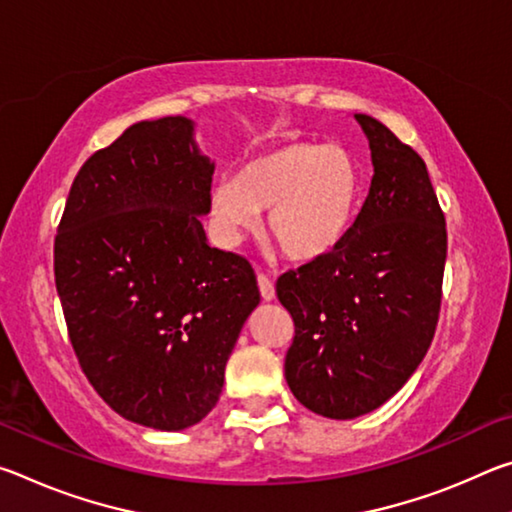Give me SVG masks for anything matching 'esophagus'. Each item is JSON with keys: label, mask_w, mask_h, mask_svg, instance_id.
I'll list each match as a JSON object with an SVG mask.
<instances>
[{"label": "esophagus", "mask_w": 512, "mask_h": 512, "mask_svg": "<svg viewBox=\"0 0 512 512\" xmlns=\"http://www.w3.org/2000/svg\"><path fill=\"white\" fill-rule=\"evenodd\" d=\"M257 284H259V293H262L264 300L275 298V287H273L271 277L264 275V273H257Z\"/></svg>", "instance_id": "obj_1"}]
</instances>
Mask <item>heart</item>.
I'll return each mask as SVG.
<instances>
[{
    "label": "heart",
    "mask_w": 512,
    "mask_h": 512,
    "mask_svg": "<svg viewBox=\"0 0 512 512\" xmlns=\"http://www.w3.org/2000/svg\"><path fill=\"white\" fill-rule=\"evenodd\" d=\"M361 192V169L345 146L291 140L255 155L237 176L216 180L207 212L214 235L235 246L268 210V237L282 255L311 262L348 237Z\"/></svg>",
    "instance_id": "1"
}]
</instances>
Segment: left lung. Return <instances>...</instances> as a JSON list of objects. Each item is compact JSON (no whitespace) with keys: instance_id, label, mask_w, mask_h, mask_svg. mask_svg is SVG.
Wrapping results in <instances>:
<instances>
[{"instance_id":"obj_1","label":"left lung","mask_w":512,"mask_h":512,"mask_svg":"<svg viewBox=\"0 0 512 512\" xmlns=\"http://www.w3.org/2000/svg\"><path fill=\"white\" fill-rule=\"evenodd\" d=\"M370 192L332 253L280 275L277 300L293 318L284 377L296 400L352 420L400 391L427 354L443 300L445 214L427 164L368 115Z\"/></svg>"}]
</instances>
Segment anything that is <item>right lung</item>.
<instances>
[{
	"label": "right lung",
	"mask_w": 512,
	"mask_h": 512,
	"mask_svg": "<svg viewBox=\"0 0 512 512\" xmlns=\"http://www.w3.org/2000/svg\"><path fill=\"white\" fill-rule=\"evenodd\" d=\"M185 117L137 121L69 189L54 275L69 341L103 402L160 431L201 422L259 305L246 257L212 248L214 164Z\"/></svg>",
	"instance_id": "add662e5"
}]
</instances>
